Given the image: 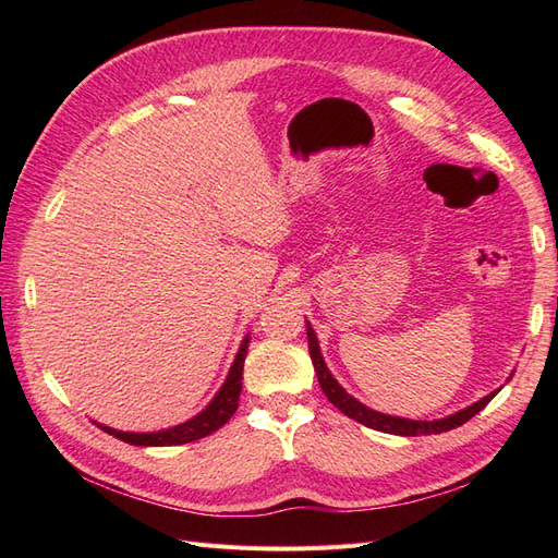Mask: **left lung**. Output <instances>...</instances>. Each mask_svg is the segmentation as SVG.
<instances>
[{
	"label": "left lung",
	"mask_w": 558,
	"mask_h": 558,
	"mask_svg": "<svg viewBox=\"0 0 558 558\" xmlns=\"http://www.w3.org/2000/svg\"><path fill=\"white\" fill-rule=\"evenodd\" d=\"M307 340H310V356H312V363H314V369H316L320 391L326 393V398L342 414H347L353 421H359V424H363L367 428H375V430H381V433L402 435V437H416V435H437V433H445V430H451V428H459V426L465 424L468 418H472L477 412H482L486 404L494 400V396L498 393V391L488 393L482 400L472 402L470 408L456 412L451 416H445V418H435V421H414V418L388 416V414H381V412H375V410L365 408L363 402H359L356 398L349 396L344 388L337 384V379L330 375V369L326 367L324 356H320V347H318V340H316V332H314V328L310 324H307Z\"/></svg>",
	"instance_id": "8db88e82"
}]
</instances>
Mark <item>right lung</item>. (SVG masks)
I'll return each instance as SVG.
<instances>
[{
  "mask_svg": "<svg viewBox=\"0 0 558 558\" xmlns=\"http://www.w3.org/2000/svg\"><path fill=\"white\" fill-rule=\"evenodd\" d=\"M246 351H248V335L244 337L238 356H234V363L221 386V391L214 396V400L207 404L205 410L185 421V424H179V426L167 428V430H158V433H123V430H116L109 426H99V428L118 437V440H123L128 445H137V447H172V445L195 442V440H199V437L211 435L214 430L226 426L230 416L238 412Z\"/></svg>",
  "mask_w": 558,
  "mask_h": 558,
  "instance_id": "add662e5",
  "label": "right lung"
}]
</instances>
